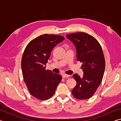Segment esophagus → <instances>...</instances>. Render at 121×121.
I'll return each instance as SVG.
<instances>
[{
	"instance_id": "34e87169",
	"label": "esophagus",
	"mask_w": 121,
	"mask_h": 121,
	"mask_svg": "<svg viewBox=\"0 0 121 121\" xmlns=\"http://www.w3.org/2000/svg\"><path fill=\"white\" fill-rule=\"evenodd\" d=\"M69 76H70V75H67L65 74V73H63V74H62V77L64 78H68Z\"/></svg>"
}]
</instances>
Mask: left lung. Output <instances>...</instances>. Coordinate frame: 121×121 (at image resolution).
Listing matches in <instances>:
<instances>
[{
    "label": "left lung",
    "mask_w": 121,
    "mask_h": 121,
    "mask_svg": "<svg viewBox=\"0 0 121 121\" xmlns=\"http://www.w3.org/2000/svg\"><path fill=\"white\" fill-rule=\"evenodd\" d=\"M66 37L74 45L77 60L83 62L82 77L75 73L76 85L72 90L73 97L79 100L92 97L101 83L105 68L103 51L99 42L85 32L68 34Z\"/></svg>",
    "instance_id": "obj_1"
}]
</instances>
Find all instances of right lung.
<instances>
[{
    "instance_id": "add662e5",
    "label": "right lung",
    "mask_w": 121,
    "mask_h": 121,
    "mask_svg": "<svg viewBox=\"0 0 121 121\" xmlns=\"http://www.w3.org/2000/svg\"><path fill=\"white\" fill-rule=\"evenodd\" d=\"M64 39L62 36L44 34L32 40L24 50L22 75L30 93L37 99L50 98L61 81L60 75L46 70L45 65L53 48Z\"/></svg>"
}]
</instances>
